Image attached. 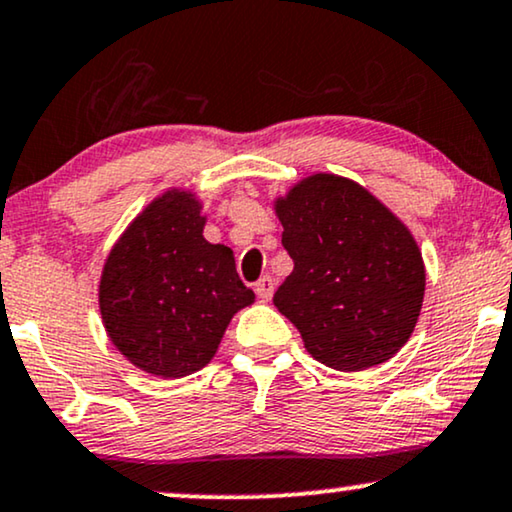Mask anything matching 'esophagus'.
I'll return each instance as SVG.
<instances>
[{"mask_svg": "<svg viewBox=\"0 0 512 512\" xmlns=\"http://www.w3.org/2000/svg\"><path fill=\"white\" fill-rule=\"evenodd\" d=\"M274 288H276V283H274V278H271V276H262L260 281L255 283V292H257V297L262 299V302H269L271 295H274Z\"/></svg>", "mask_w": 512, "mask_h": 512, "instance_id": "esophagus-1", "label": "esophagus"}]
</instances>
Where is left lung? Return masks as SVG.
I'll use <instances>...</instances> for the list:
<instances>
[{
  "instance_id": "obj_1",
  "label": "left lung",
  "mask_w": 512,
  "mask_h": 512,
  "mask_svg": "<svg viewBox=\"0 0 512 512\" xmlns=\"http://www.w3.org/2000/svg\"><path fill=\"white\" fill-rule=\"evenodd\" d=\"M295 262L276 309L332 370L393 358L414 332L426 269L410 229L349 177L313 173L274 201Z\"/></svg>"
}]
</instances>
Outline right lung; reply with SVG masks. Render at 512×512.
Here are the masks:
<instances>
[{"label": "right lung", "mask_w": 512, "mask_h": 512, "mask_svg": "<svg viewBox=\"0 0 512 512\" xmlns=\"http://www.w3.org/2000/svg\"><path fill=\"white\" fill-rule=\"evenodd\" d=\"M189 189H168L109 250L98 285L109 342L142 372L180 379L206 367L229 320L255 302L234 252L203 238L206 215Z\"/></svg>", "instance_id": "right-lung-1"}]
</instances>
